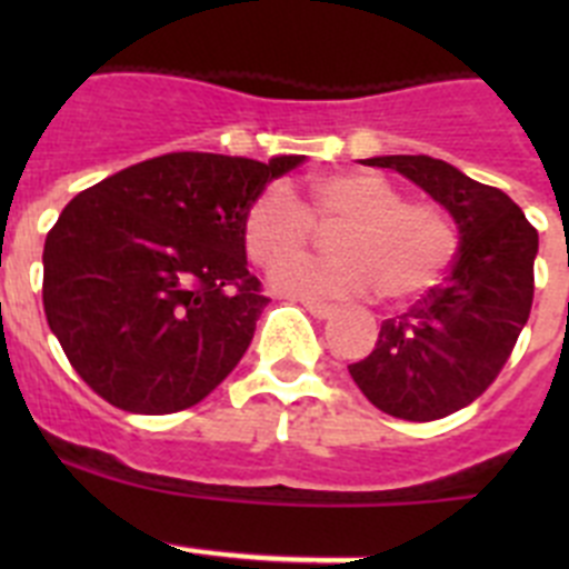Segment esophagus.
Here are the masks:
<instances>
[{
	"instance_id": "34e87169",
	"label": "esophagus",
	"mask_w": 569,
	"mask_h": 569,
	"mask_svg": "<svg viewBox=\"0 0 569 569\" xmlns=\"http://www.w3.org/2000/svg\"><path fill=\"white\" fill-rule=\"evenodd\" d=\"M305 305V310H308L310 316H316V319H330V316L336 313L333 305H325V301H301Z\"/></svg>"
}]
</instances>
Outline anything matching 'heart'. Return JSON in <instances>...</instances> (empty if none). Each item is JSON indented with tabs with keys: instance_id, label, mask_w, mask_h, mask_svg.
Instances as JSON below:
<instances>
[{
	"instance_id": "1",
	"label": "heart",
	"mask_w": 569,
	"mask_h": 569,
	"mask_svg": "<svg viewBox=\"0 0 569 569\" xmlns=\"http://www.w3.org/2000/svg\"><path fill=\"white\" fill-rule=\"evenodd\" d=\"M299 204L284 184L261 190L244 210L241 241L250 261L273 273L284 293L339 296L376 293L385 301H410L433 290L456 253L453 224L439 208L405 202L401 190L373 170L313 176ZM329 227L333 257L297 260L312 238V224Z\"/></svg>"
}]
</instances>
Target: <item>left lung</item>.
I'll return each instance as SVG.
<instances>
[{
  "label": "left lung",
  "mask_w": 569,
  "mask_h": 569,
  "mask_svg": "<svg viewBox=\"0 0 569 569\" xmlns=\"http://www.w3.org/2000/svg\"><path fill=\"white\" fill-rule=\"evenodd\" d=\"M365 162L399 170L433 196L459 228V256L445 284L387 319L373 353L347 370L381 413L445 419L479 399L510 359L530 319L539 233L510 196L433 156Z\"/></svg>",
  "instance_id": "obj_1"
}]
</instances>
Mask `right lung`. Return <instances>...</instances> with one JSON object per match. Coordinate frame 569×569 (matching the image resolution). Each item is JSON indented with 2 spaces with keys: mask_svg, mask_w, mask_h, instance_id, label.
<instances>
[{
  "mask_svg": "<svg viewBox=\"0 0 569 569\" xmlns=\"http://www.w3.org/2000/svg\"><path fill=\"white\" fill-rule=\"evenodd\" d=\"M301 162L164 153L62 210L44 239V316L93 393L164 416L228 379L270 301L248 270L241 219Z\"/></svg>",
  "mask_w": 569,
  "mask_h": 569,
  "instance_id": "1",
  "label": "right lung"
}]
</instances>
